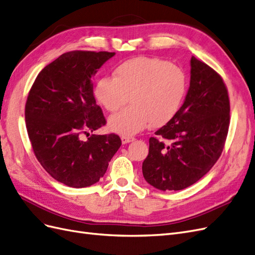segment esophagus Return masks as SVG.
<instances>
[{
    "instance_id": "obj_1",
    "label": "esophagus",
    "mask_w": 255,
    "mask_h": 255,
    "mask_svg": "<svg viewBox=\"0 0 255 255\" xmlns=\"http://www.w3.org/2000/svg\"><path fill=\"white\" fill-rule=\"evenodd\" d=\"M134 139H135V138L134 137H130V136H122L121 137V141H122L123 144L128 143V142H132Z\"/></svg>"
}]
</instances>
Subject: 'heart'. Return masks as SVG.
<instances>
[{
    "label": "heart",
    "instance_id": "1",
    "mask_svg": "<svg viewBox=\"0 0 255 255\" xmlns=\"http://www.w3.org/2000/svg\"><path fill=\"white\" fill-rule=\"evenodd\" d=\"M187 91V76L182 68L156 57L139 56L116 67L114 78L102 76L94 96L105 110L115 112L127 102L129 107L112 115L113 132L132 136L149 125L161 127L181 109Z\"/></svg>",
    "mask_w": 255,
    "mask_h": 255
}]
</instances>
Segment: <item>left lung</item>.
Here are the masks:
<instances>
[{"label":"left lung","mask_w":255,"mask_h":255,"mask_svg":"<svg viewBox=\"0 0 255 255\" xmlns=\"http://www.w3.org/2000/svg\"><path fill=\"white\" fill-rule=\"evenodd\" d=\"M230 125V101L221 76L192 56L190 83L174 117L149 139L144 180L159 190H181L198 182L221 155ZM165 140L164 143L162 140Z\"/></svg>","instance_id":"8db88e82"}]
</instances>
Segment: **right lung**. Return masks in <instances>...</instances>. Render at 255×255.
Here are the masks:
<instances>
[{"label":"right lung","instance_id":"right-lung-1","mask_svg":"<svg viewBox=\"0 0 255 255\" xmlns=\"http://www.w3.org/2000/svg\"><path fill=\"white\" fill-rule=\"evenodd\" d=\"M115 53L72 51L44 67L29 90L25 123L35 155L53 179L88 187L105 174L121 145L118 135L88 134L105 126L92 78Z\"/></svg>","mask_w":255,"mask_h":255}]
</instances>
